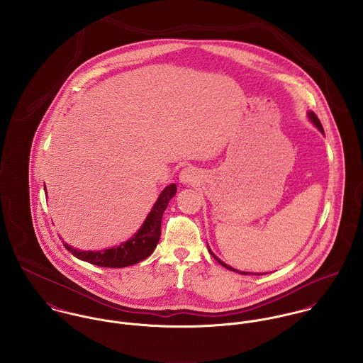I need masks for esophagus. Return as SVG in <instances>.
Masks as SVG:
<instances>
[{
	"label": "esophagus",
	"instance_id": "esophagus-1",
	"mask_svg": "<svg viewBox=\"0 0 363 363\" xmlns=\"http://www.w3.org/2000/svg\"><path fill=\"white\" fill-rule=\"evenodd\" d=\"M180 182L183 184H193V183H197L199 179H200V173L196 167L193 166H189V167H184L182 172H180Z\"/></svg>",
	"mask_w": 363,
	"mask_h": 363
}]
</instances>
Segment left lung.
Returning <instances> with one entry per match:
<instances>
[{
  "label": "left lung",
  "instance_id": "1",
  "mask_svg": "<svg viewBox=\"0 0 363 363\" xmlns=\"http://www.w3.org/2000/svg\"><path fill=\"white\" fill-rule=\"evenodd\" d=\"M308 116H309V118H311V123H313V124H314V125H315V127H317V128H318V130H320V131H321V133H324V131H323V125H321V123H320V120H318V117H317V116H315V114H314V113H313V111H309V113H308ZM208 250H209V249H208ZM209 253H211V255H212V257H213V259H216V261H218V262H219V264H222V265H223V267H225V268H228V269H230V271H235V272H239V274H243V275H247V272H243V271H242V272H240V271H238V269H235V268H232V267H229V265H228V264H225V262H222V261H220V259H218V257H216V256H215V255H213V253H212V252H211V250H209ZM257 275H261V274H257Z\"/></svg>",
  "mask_w": 363,
  "mask_h": 363
}]
</instances>
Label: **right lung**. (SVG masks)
Listing matches in <instances>:
<instances>
[{"mask_svg":"<svg viewBox=\"0 0 363 363\" xmlns=\"http://www.w3.org/2000/svg\"><path fill=\"white\" fill-rule=\"evenodd\" d=\"M176 184L167 186L159 196L154 208L147 216L141 229L127 242L121 243L117 247L106 249L101 252H81L65 245V249L71 252L77 259L88 261L94 265L108 267V268H123L133 264H137L143 259L150 257L155 250L156 245L160 238V223L162 215L167 207L169 201L176 194Z\"/></svg>","mask_w":363,"mask_h":363,"instance_id":"1","label":"right lung"}]
</instances>
